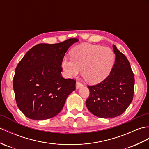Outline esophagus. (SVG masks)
I'll use <instances>...</instances> for the list:
<instances>
[{"label": "esophagus", "instance_id": "esophagus-1", "mask_svg": "<svg viewBox=\"0 0 149 149\" xmlns=\"http://www.w3.org/2000/svg\"><path fill=\"white\" fill-rule=\"evenodd\" d=\"M82 86H83V84H82V83H81L80 82H76V88H77V89L80 88L82 87Z\"/></svg>", "mask_w": 149, "mask_h": 149}]
</instances>
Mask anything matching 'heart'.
Wrapping results in <instances>:
<instances>
[{
    "instance_id": "obj_1",
    "label": "heart",
    "mask_w": 149,
    "mask_h": 149,
    "mask_svg": "<svg viewBox=\"0 0 149 149\" xmlns=\"http://www.w3.org/2000/svg\"><path fill=\"white\" fill-rule=\"evenodd\" d=\"M72 59L63 58L61 65L69 77L81 72L90 84L102 81L109 75L115 63V54L108 47L100 45L82 44L70 52Z\"/></svg>"
}]
</instances>
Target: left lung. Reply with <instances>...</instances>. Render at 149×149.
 <instances>
[{"instance_id":"8db88e82","label":"left lung","mask_w":149,"mask_h":149,"mask_svg":"<svg viewBox=\"0 0 149 149\" xmlns=\"http://www.w3.org/2000/svg\"><path fill=\"white\" fill-rule=\"evenodd\" d=\"M115 63L105 80L89 86L86 104L89 112L101 118H113L125 111L133 98L134 77L125 55L113 45Z\"/></svg>"}]
</instances>
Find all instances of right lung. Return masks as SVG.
<instances>
[{
    "instance_id": "obj_1",
    "label": "right lung",
    "mask_w": 149,
    "mask_h": 149,
    "mask_svg": "<svg viewBox=\"0 0 149 149\" xmlns=\"http://www.w3.org/2000/svg\"><path fill=\"white\" fill-rule=\"evenodd\" d=\"M77 39L39 44L27 52L15 69L13 89L19 109L28 118L44 120L61 112L75 80L62 77V60Z\"/></svg>"
}]
</instances>
